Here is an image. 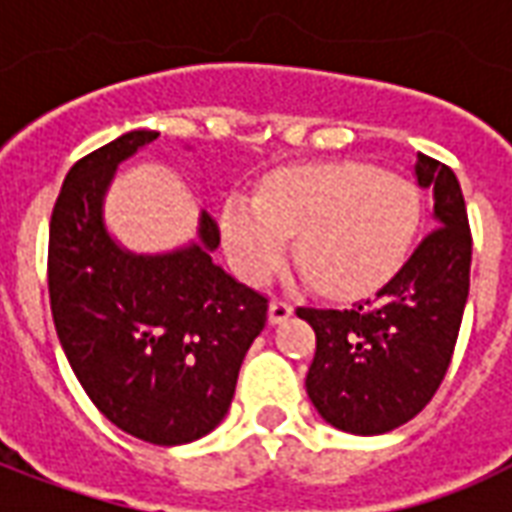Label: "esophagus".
<instances>
[{
  "mask_svg": "<svg viewBox=\"0 0 512 512\" xmlns=\"http://www.w3.org/2000/svg\"><path fill=\"white\" fill-rule=\"evenodd\" d=\"M290 315H293V307H290L288 301H271V304H268V323H271V326H277V323H282V321H288Z\"/></svg>",
  "mask_w": 512,
  "mask_h": 512,
  "instance_id": "esophagus-1",
  "label": "esophagus"
}]
</instances>
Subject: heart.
Instances as JSON below:
<instances>
[{"instance_id":"b5f03b06","label":"heart","mask_w":512,"mask_h":512,"mask_svg":"<svg viewBox=\"0 0 512 512\" xmlns=\"http://www.w3.org/2000/svg\"><path fill=\"white\" fill-rule=\"evenodd\" d=\"M417 224V189L356 161L279 169L255 200L230 197L222 211L227 255L246 282H266L293 238L301 274L334 299H359L395 277Z\"/></svg>"}]
</instances>
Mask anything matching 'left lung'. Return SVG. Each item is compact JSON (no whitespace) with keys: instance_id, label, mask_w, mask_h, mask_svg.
Masks as SVG:
<instances>
[{"instance_id":"obj_1","label":"left lung","mask_w":512,"mask_h":512,"mask_svg":"<svg viewBox=\"0 0 512 512\" xmlns=\"http://www.w3.org/2000/svg\"><path fill=\"white\" fill-rule=\"evenodd\" d=\"M414 175L433 191L436 227L376 299L351 310H296L315 329L312 406L356 436L400 428L428 406L450 367L469 299L472 233L461 183L447 164L422 153Z\"/></svg>"}]
</instances>
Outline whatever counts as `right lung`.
I'll list each match as a JSON object with an SVG mask.
<instances>
[{
  "label": "right lung",
  "mask_w": 512,
  "mask_h": 512,
  "mask_svg": "<svg viewBox=\"0 0 512 512\" xmlns=\"http://www.w3.org/2000/svg\"><path fill=\"white\" fill-rule=\"evenodd\" d=\"M156 136L128 131L65 175L49 224V299L95 408L136 439L175 447L224 419L268 299L213 263L219 227L205 211L197 241L164 255H134L109 235L104 197L117 167Z\"/></svg>",
  "instance_id": "right-lung-1"
}]
</instances>
